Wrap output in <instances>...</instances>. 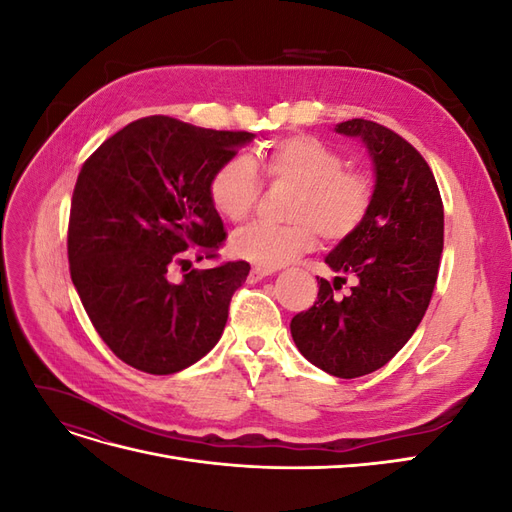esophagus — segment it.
Returning a JSON list of instances; mask_svg holds the SVG:
<instances>
[{"mask_svg":"<svg viewBox=\"0 0 512 512\" xmlns=\"http://www.w3.org/2000/svg\"><path fill=\"white\" fill-rule=\"evenodd\" d=\"M267 275H271V271H267V269H260V267H254V269L250 271V275H247V282H250V284H256V282H260V280H265Z\"/></svg>","mask_w":512,"mask_h":512,"instance_id":"esophagus-1","label":"esophagus"}]
</instances>
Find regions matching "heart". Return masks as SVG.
<instances>
[{"instance_id":"1","label":"heart","mask_w":512,"mask_h":512,"mask_svg":"<svg viewBox=\"0 0 512 512\" xmlns=\"http://www.w3.org/2000/svg\"><path fill=\"white\" fill-rule=\"evenodd\" d=\"M258 166L269 181L292 183L290 224H250L230 239V252L260 269H277L309 252L316 230L327 241H342L363 224L371 207V183L363 173L346 170L344 160L314 136H286L260 153ZM260 177L250 158L232 156L209 181L213 209L228 222L252 213Z\"/></svg>"}]
</instances>
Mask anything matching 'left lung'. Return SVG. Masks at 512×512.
Here are the masks:
<instances>
[{"label":"left lung","instance_id":"1","mask_svg":"<svg viewBox=\"0 0 512 512\" xmlns=\"http://www.w3.org/2000/svg\"><path fill=\"white\" fill-rule=\"evenodd\" d=\"M359 138L374 164L363 224L324 258L342 277L318 280V301L292 318L305 359L335 378H359L389 363L421 324L444 245V207L431 168L408 141L367 119L335 126ZM352 276L344 300L332 290Z\"/></svg>","mask_w":512,"mask_h":512}]
</instances>
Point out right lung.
I'll use <instances>...</instances> for the list:
<instances>
[{"mask_svg":"<svg viewBox=\"0 0 512 512\" xmlns=\"http://www.w3.org/2000/svg\"><path fill=\"white\" fill-rule=\"evenodd\" d=\"M254 136L153 115L128 123L83 164L70 207V275L123 363L168 376L220 342L250 265L194 269L181 282L170 271L190 262V247L211 254L226 239L209 181Z\"/></svg>","mask_w":512,"mask_h":512,"instance_id":"obj_1","label":"right lung"}]
</instances>
